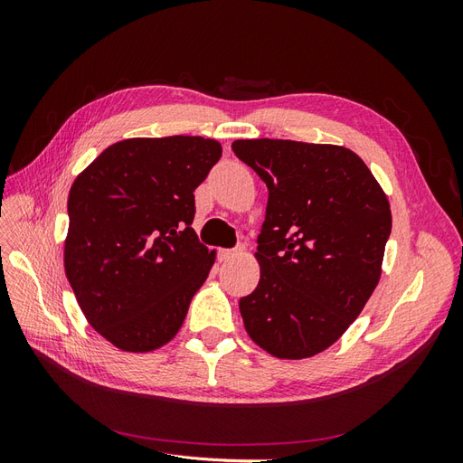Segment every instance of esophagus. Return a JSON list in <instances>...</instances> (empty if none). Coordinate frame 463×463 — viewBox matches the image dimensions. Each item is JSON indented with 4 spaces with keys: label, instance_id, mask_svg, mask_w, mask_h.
Returning <instances> with one entry per match:
<instances>
[{
    "label": "esophagus",
    "instance_id": "34e87169",
    "mask_svg": "<svg viewBox=\"0 0 463 463\" xmlns=\"http://www.w3.org/2000/svg\"><path fill=\"white\" fill-rule=\"evenodd\" d=\"M243 253V247H235V249H220V260H230L237 255Z\"/></svg>",
    "mask_w": 463,
    "mask_h": 463
}]
</instances>
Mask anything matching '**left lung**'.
Instances as JSON below:
<instances>
[{
	"instance_id": "1",
	"label": "left lung",
	"mask_w": 463,
	"mask_h": 463,
	"mask_svg": "<svg viewBox=\"0 0 463 463\" xmlns=\"http://www.w3.org/2000/svg\"><path fill=\"white\" fill-rule=\"evenodd\" d=\"M232 150L269 187L257 240L260 279L240 299L245 330L274 357L317 355L378 284L392 232L386 194L344 146L253 138Z\"/></svg>"
}]
</instances>
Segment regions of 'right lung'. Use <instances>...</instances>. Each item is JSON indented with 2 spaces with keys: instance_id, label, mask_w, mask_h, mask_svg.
I'll use <instances>...</instances> for the list:
<instances>
[{
  "instance_id": "1",
  "label": "right lung",
  "mask_w": 463,
  "mask_h": 463,
  "mask_svg": "<svg viewBox=\"0 0 463 463\" xmlns=\"http://www.w3.org/2000/svg\"><path fill=\"white\" fill-rule=\"evenodd\" d=\"M220 156L214 138H128L69 191L67 279L90 326L123 352L170 342L213 269L191 223L194 189Z\"/></svg>"
}]
</instances>
